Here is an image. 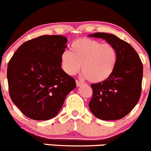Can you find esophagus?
<instances>
[{
    "mask_svg": "<svg viewBox=\"0 0 151 151\" xmlns=\"http://www.w3.org/2000/svg\"><path fill=\"white\" fill-rule=\"evenodd\" d=\"M76 86H81L82 84H83V83H82L81 81H78V80H76Z\"/></svg>",
    "mask_w": 151,
    "mask_h": 151,
    "instance_id": "1",
    "label": "esophagus"
}]
</instances>
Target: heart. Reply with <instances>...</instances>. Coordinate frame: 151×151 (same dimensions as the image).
I'll return each instance as SVG.
<instances>
[{
	"label": "heart",
	"mask_w": 151,
	"mask_h": 151,
	"mask_svg": "<svg viewBox=\"0 0 151 151\" xmlns=\"http://www.w3.org/2000/svg\"><path fill=\"white\" fill-rule=\"evenodd\" d=\"M61 65L69 76H74L81 66L83 75L93 83H100L113 74L117 64V52L109 43L88 38L71 43L70 52L61 54Z\"/></svg>",
	"instance_id": "obj_1"
}]
</instances>
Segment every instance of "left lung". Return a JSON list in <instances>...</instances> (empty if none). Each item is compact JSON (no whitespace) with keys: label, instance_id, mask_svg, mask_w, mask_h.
<instances>
[{"label":"left lung","instance_id":"8db88e82","mask_svg":"<svg viewBox=\"0 0 151 151\" xmlns=\"http://www.w3.org/2000/svg\"><path fill=\"white\" fill-rule=\"evenodd\" d=\"M105 39L117 52V64L107 80L92 83L88 103L91 113L104 121L119 120L135 107L142 90L143 66L132 46L113 34L95 32L88 35Z\"/></svg>","mask_w":151,"mask_h":151}]
</instances>
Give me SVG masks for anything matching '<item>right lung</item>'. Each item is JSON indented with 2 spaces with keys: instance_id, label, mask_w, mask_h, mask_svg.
Instances as JSON below:
<instances>
[{
  "instance_id": "add662e5",
  "label": "right lung",
  "mask_w": 151,
  "mask_h": 151,
  "mask_svg": "<svg viewBox=\"0 0 151 151\" xmlns=\"http://www.w3.org/2000/svg\"><path fill=\"white\" fill-rule=\"evenodd\" d=\"M68 40L41 35L22 44L9 62L7 79L12 102L27 117L46 121L57 115L76 81L61 68Z\"/></svg>"
}]
</instances>
